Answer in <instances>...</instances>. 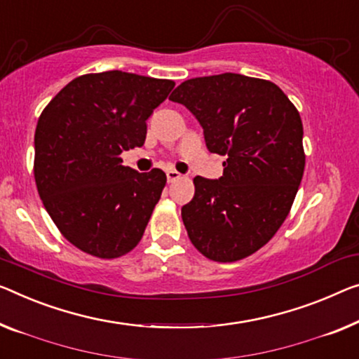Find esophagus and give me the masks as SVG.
Returning a JSON list of instances; mask_svg holds the SVG:
<instances>
[{"label": "esophagus", "instance_id": "1", "mask_svg": "<svg viewBox=\"0 0 359 359\" xmlns=\"http://www.w3.org/2000/svg\"><path fill=\"white\" fill-rule=\"evenodd\" d=\"M165 177H168V182H175L182 177V174L174 169H169V170H165Z\"/></svg>", "mask_w": 359, "mask_h": 359}]
</instances>
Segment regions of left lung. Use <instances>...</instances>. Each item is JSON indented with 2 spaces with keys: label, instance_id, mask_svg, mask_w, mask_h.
<instances>
[{
  "label": "left lung",
  "instance_id": "obj_1",
  "mask_svg": "<svg viewBox=\"0 0 359 359\" xmlns=\"http://www.w3.org/2000/svg\"><path fill=\"white\" fill-rule=\"evenodd\" d=\"M203 127L211 153L227 156L222 177L196 175L182 219L195 248L219 263L258 251L274 237L304 170L303 124L269 80L219 74L185 80L169 96Z\"/></svg>",
  "mask_w": 359,
  "mask_h": 359
}]
</instances>
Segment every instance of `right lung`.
<instances>
[{"mask_svg":"<svg viewBox=\"0 0 359 359\" xmlns=\"http://www.w3.org/2000/svg\"><path fill=\"white\" fill-rule=\"evenodd\" d=\"M174 85L121 71L87 74L43 109L35 130L36 189L56 227L85 253L119 258L140 242L165 174H140L119 156L145 143L148 117Z\"/></svg>","mask_w":359,"mask_h":359,"instance_id":"add662e5","label":"right lung"}]
</instances>
